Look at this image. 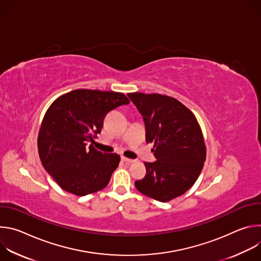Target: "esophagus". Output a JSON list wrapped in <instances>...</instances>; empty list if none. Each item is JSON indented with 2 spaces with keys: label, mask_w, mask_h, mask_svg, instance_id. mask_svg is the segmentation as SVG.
<instances>
[{
  "label": "esophagus",
  "mask_w": 261,
  "mask_h": 261,
  "mask_svg": "<svg viewBox=\"0 0 261 261\" xmlns=\"http://www.w3.org/2000/svg\"><path fill=\"white\" fill-rule=\"evenodd\" d=\"M122 161H124V162H126V163H132V162H134V160L129 159V158H126V157H122Z\"/></svg>",
  "instance_id": "obj_1"
}]
</instances>
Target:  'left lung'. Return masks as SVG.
<instances>
[{
    "instance_id": "left-lung-1",
    "label": "left lung",
    "mask_w": 261,
    "mask_h": 261,
    "mask_svg": "<svg viewBox=\"0 0 261 261\" xmlns=\"http://www.w3.org/2000/svg\"><path fill=\"white\" fill-rule=\"evenodd\" d=\"M141 114L146 142L154 143L155 162H145L146 174L135 181L142 194L161 202L188 191L198 178L205 161V144L200 126L184 104L160 94L130 93Z\"/></svg>"
}]
</instances>
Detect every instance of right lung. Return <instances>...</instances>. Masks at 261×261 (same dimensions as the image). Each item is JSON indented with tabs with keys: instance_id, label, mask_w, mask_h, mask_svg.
I'll return each instance as SVG.
<instances>
[{
	"instance_id": "1",
	"label": "right lung",
	"mask_w": 261,
	"mask_h": 261,
	"mask_svg": "<svg viewBox=\"0 0 261 261\" xmlns=\"http://www.w3.org/2000/svg\"><path fill=\"white\" fill-rule=\"evenodd\" d=\"M129 103L123 93L81 89L49 106L39 131L38 151L43 167L63 190L85 196L106 187L121 157L87 145L101 132L106 114Z\"/></svg>"
}]
</instances>
